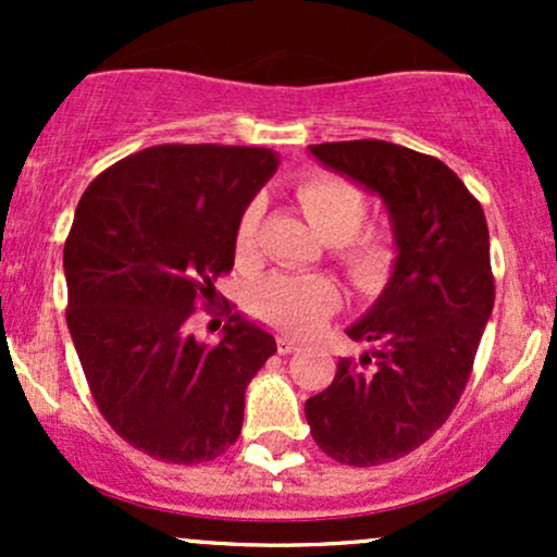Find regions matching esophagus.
Wrapping results in <instances>:
<instances>
[{"instance_id":"1","label":"esophagus","mask_w":557,"mask_h":557,"mask_svg":"<svg viewBox=\"0 0 557 557\" xmlns=\"http://www.w3.org/2000/svg\"><path fill=\"white\" fill-rule=\"evenodd\" d=\"M298 348V341H293V337H287V335H280L277 337V350L280 354H293V350Z\"/></svg>"}]
</instances>
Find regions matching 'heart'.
Returning a JSON list of instances; mask_svg holds the SVG:
<instances>
[{"label": "heart", "instance_id": "obj_1", "mask_svg": "<svg viewBox=\"0 0 557 557\" xmlns=\"http://www.w3.org/2000/svg\"><path fill=\"white\" fill-rule=\"evenodd\" d=\"M296 198L309 222L332 243L337 264L361 290H374L393 272L398 259L395 238L382 227H361L369 214L367 194L337 175H311L298 183ZM264 207L248 201L235 225V257H257ZM337 287L324 274L277 272L259 280L248 293V306L264 322L285 332H311L337 306Z\"/></svg>", "mask_w": 557, "mask_h": 557}]
</instances>
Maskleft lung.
Segmentation results:
<instances>
[{"label":"left lung","mask_w":557,"mask_h":557,"mask_svg":"<svg viewBox=\"0 0 557 557\" xmlns=\"http://www.w3.org/2000/svg\"><path fill=\"white\" fill-rule=\"evenodd\" d=\"M311 154L376 190L393 220V277L350 341L372 350L341 359L327 389L306 400L314 443L345 466H380L432 437L474 369L495 304L482 203L437 157L389 140H337Z\"/></svg>","instance_id":"1"}]
</instances>
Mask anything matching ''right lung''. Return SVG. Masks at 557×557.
<instances>
[{
  "instance_id": "right-lung-1",
  "label": "right lung",
  "mask_w": 557,
  "mask_h": 557,
  "mask_svg": "<svg viewBox=\"0 0 557 557\" xmlns=\"http://www.w3.org/2000/svg\"><path fill=\"white\" fill-rule=\"evenodd\" d=\"M277 170L261 146L162 144L101 172L65 240L67 327L101 417L164 463H203L238 440L246 385L277 350L233 314L216 277L235 261V225ZM196 308L230 315L196 344Z\"/></svg>"
}]
</instances>
